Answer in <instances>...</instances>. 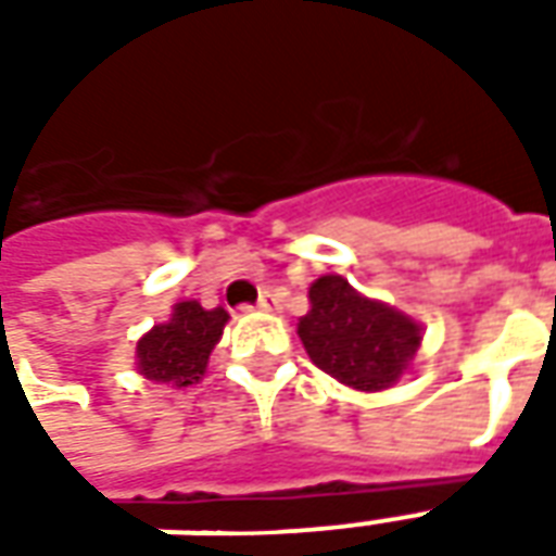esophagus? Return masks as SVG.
Segmentation results:
<instances>
[{"label": "esophagus", "instance_id": "34e87169", "mask_svg": "<svg viewBox=\"0 0 556 556\" xmlns=\"http://www.w3.org/2000/svg\"><path fill=\"white\" fill-rule=\"evenodd\" d=\"M258 309H262V313H277L279 309L277 294H274V291H265V294L258 298Z\"/></svg>", "mask_w": 556, "mask_h": 556}]
</instances>
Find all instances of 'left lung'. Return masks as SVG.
<instances>
[{"instance_id":"obj_1","label":"left lung","mask_w":556,"mask_h":556,"mask_svg":"<svg viewBox=\"0 0 556 556\" xmlns=\"http://www.w3.org/2000/svg\"><path fill=\"white\" fill-rule=\"evenodd\" d=\"M309 361L339 384L378 393L414 369L422 325L396 306L366 298L339 274L309 286V313L298 321Z\"/></svg>"}]
</instances>
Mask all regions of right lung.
<instances>
[{
    "label": "right lung",
    "mask_w": 556,
    "mask_h": 556,
    "mask_svg": "<svg viewBox=\"0 0 556 556\" xmlns=\"http://www.w3.org/2000/svg\"><path fill=\"white\" fill-rule=\"evenodd\" d=\"M226 325L229 313L223 306L205 309L199 301H178L166 321L139 337L137 372L146 381L166 384L172 390L199 384Z\"/></svg>",
    "instance_id": "1"
}]
</instances>
